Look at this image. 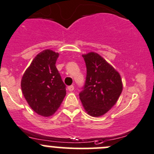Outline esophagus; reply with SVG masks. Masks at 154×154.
I'll list each match as a JSON object with an SVG mask.
<instances>
[{"mask_svg": "<svg viewBox=\"0 0 154 154\" xmlns=\"http://www.w3.org/2000/svg\"><path fill=\"white\" fill-rule=\"evenodd\" d=\"M68 89L70 91V92H71V91H73L74 89V86H73V85H71V86H68Z\"/></svg>", "mask_w": 154, "mask_h": 154, "instance_id": "esophagus-1", "label": "esophagus"}]
</instances>
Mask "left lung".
<instances>
[{
    "label": "left lung",
    "instance_id": "1",
    "mask_svg": "<svg viewBox=\"0 0 154 154\" xmlns=\"http://www.w3.org/2000/svg\"><path fill=\"white\" fill-rule=\"evenodd\" d=\"M86 66V77L80 101L85 110L92 117L107 113L118 100L123 83L120 74L95 53L83 55Z\"/></svg>",
    "mask_w": 154,
    "mask_h": 154
}]
</instances>
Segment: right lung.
<instances>
[{"mask_svg": "<svg viewBox=\"0 0 154 154\" xmlns=\"http://www.w3.org/2000/svg\"><path fill=\"white\" fill-rule=\"evenodd\" d=\"M59 53L45 50L37 54L22 76L21 88L34 111L43 117L52 116L66 95V86L56 67Z\"/></svg>", "mask_w": 154, "mask_h": 154, "instance_id": "1", "label": "right lung"}]
</instances>
